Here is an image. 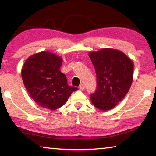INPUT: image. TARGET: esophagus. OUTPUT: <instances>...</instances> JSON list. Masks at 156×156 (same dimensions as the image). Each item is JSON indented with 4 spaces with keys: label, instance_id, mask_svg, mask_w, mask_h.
<instances>
[{
    "label": "esophagus",
    "instance_id": "obj_1",
    "mask_svg": "<svg viewBox=\"0 0 156 156\" xmlns=\"http://www.w3.org/2000/svg\"><path fill=\"white\" fill-rule=\"evenodd\" d=\"M79 89H80V90H83V89H84V85L83 84H81L80 86H79Z\"/></svg>",
    "mask_w": 156,
    "mask_h": 156
}]
</instances>
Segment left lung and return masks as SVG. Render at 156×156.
<instances>
[{
  "instance_id": "obj_1",
  "label": "left lung",
  "mask_w": 156,
  "mask_h": 156,
  "mask_svg": "<svg viewBox=\"0 0 156 156\" xmlns=\"http://www.w3.org/2000/svg\"><path fill=\"white\" fill-rule=\"evenodd\" d=\"M97 78L91 102L102 111L113 109L128 93L133 81V63L123 52L105 48L89 53Z\"/></svg>"
}]
</instances>
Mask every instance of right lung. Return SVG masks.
Instances as JSON below:
<instances>
[{
  "label": "right lung",
  "instance_id": "add662e5",
  "mask_svg": "<svg viewBox=\"0 0 156 156\" xmlns=\"http://www.w3.org/2000/svg\"><path fill=\"white\" fill-rule=\"evenodd\" d=\"M62 59L57 55L42 51L29 57L21 74L30 96L41 107L56 110L64 105L76 87L69 86L66 76L60 70Z\"/></svg>",
  "mask_w": 156,
  "mask_h": 156
}]
</instances>
